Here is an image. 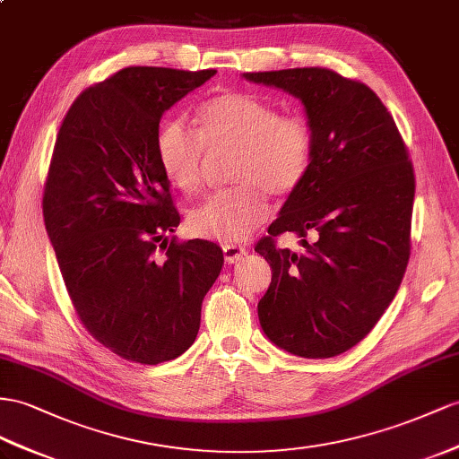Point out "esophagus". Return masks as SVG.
<instances>
[{
	"label": "esophagus",
	"mask_w": 459,
	"mask_h": 459,
	"mask_svg": "<svg viewBox=\"0 0 459 459\" xmlns=\"http://www.w3.org/2000/svg\"><path fill=\"white\" fill-rule=\"evenodd\" d=\"M246 254L248 252H246V248H242V246H237V244L222 246V255H225L227 264H237V262L244 260Z\"/></svg>",
	"instance_id": "obj_1"
}]
</instances>
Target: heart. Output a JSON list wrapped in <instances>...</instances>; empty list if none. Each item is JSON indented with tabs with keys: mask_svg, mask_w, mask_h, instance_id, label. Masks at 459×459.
<instances>
[{
	"mask_svg": "<svg viewBox=\"0 0 459 459\" xmlns=\"http://www.w3.org/2000/svg\"><path fill=\"white\" fill-rule=\"evenodd\" d=\"M195 131L182 117L164 122L155 137L159 167L176 190L202 187L204 147L234 149L229 178L237 186L211 194L190 211L187 229L222 244L240 242L269 217L265 194L295 192L312 160V127L304 116H281L273 102L229 91L197 110Z\"/></svg>",
	"mask_w": 459,
	"mask_h": 459,
	"instance_id": "1",
	"label": "heart"
}]
</instances>
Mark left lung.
<instances>
[{"label": "left lung", "mask_w": 459, "mask_h": 459, "mask_svg": "<svg viewBox=\"0 0 459 459\" xmlns=\"http://www.w3.org/2000/svg\"><path fill=\"white\" fill-rule=\"evenodd\" d=\"M244 77L300 99L314 139L307 176L255 244L273 272L257 302L260 325L297 357L342 355L370 333L402 285L413 164L392 114L360 81L325 67ZM281 231L299 233L305 252L277 249ZM308 231L316 232L312 245Z\"/></svg>", "instance_id": "left-lung-1"}]
</instances>
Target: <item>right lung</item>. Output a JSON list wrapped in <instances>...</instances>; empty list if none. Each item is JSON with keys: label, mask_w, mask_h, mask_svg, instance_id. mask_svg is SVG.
<instances>
[{"label": "right lung", "mask_w": 459, "mask_h": 459, "mask_svg": "<svg viewBox=\"0 0 459 459\" xmlns=\"http://www.w3.org/2000/svg\"><path fill=\"white\" fill-rule=\"evenodd\" d=\"M215 69L126 67L67 110L44 184V225L85 330L117 357L159 364L192 347L221 273L207 240L180 225L155 137L162 114Z\"/></svg>", "instance_id": "1"}]
</instances>
